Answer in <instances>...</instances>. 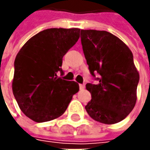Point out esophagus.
<instances>
[{
  "label": "esophagus",
  "instance_id": "1",
  "mask_svg": "<svg viewBox=\"0 0 150 150\" xmlns=\"http://www.w3.org/2000/svg\"><path fill=\"white\" fill-rule=\"evenodd\" d=\"M84 88H85V85L84 84H79V88H80V90L84 89Z\"/></svg>",
  "mask_w": 150,
  "mask_h": 150
}]
</instances>
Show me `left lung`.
Segmentation results:
<instances>
[{
  "label": "left lung",
  "instance_id": "8db88e82",
  "mask_svg": "<svg viewBox=\"0 0 150 150\" xmlns=\"http://www.w3.org/2000/svg\"><path fill=\"white\" fill-rule=\"evenodd\" d=\"M81 42L91 74L100 75L97 84H86L92 94L86 111L99 123L117 124L129 114L137 101L139 73L133 53L106 31L81 30Z\"/></svg>",
  "mask_w": 150,
  "mask_h": 150
}]
</instances>
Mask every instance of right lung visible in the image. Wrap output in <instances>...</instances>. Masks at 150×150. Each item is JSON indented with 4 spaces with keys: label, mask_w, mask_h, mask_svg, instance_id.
Segmentation results:
<instances>
[{
    "label": "right lung",
    "mask_w": 150,
    "mask_h": 150,
    "mask_svg": "<svg viewBox=\"0 0 150 150\" xmlns=\"http://www.w3.org/2000/svg\"><path fill=\"white\" fill-rule=\"evenodd\" d=\"M79 37V28L47 29L30 38L16 55L12 92L21 110L33 121L59 118L78 92V83L58 78L57 72Z\"/></svg>",
    "instance_id": "1"
}]
</instances>
